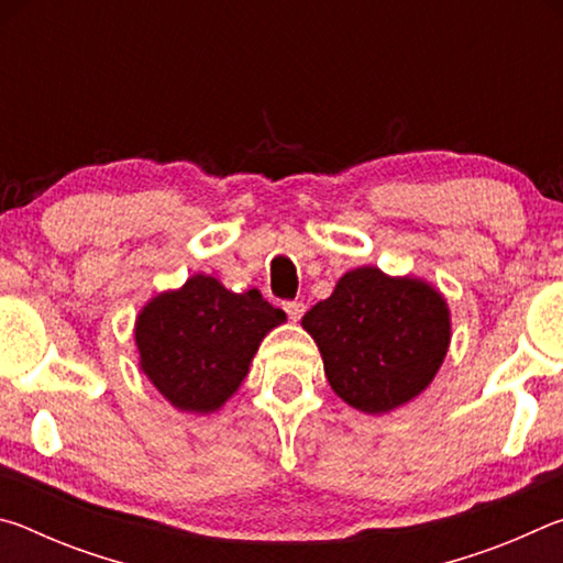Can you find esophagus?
I'll list each match as a JSON object with an SVG mask.
<instances>
[{
	"label": "esophagus",
	"mask_w": 563,
	"mask_h": 563,
	"mask_svg": "<svg viewBox=\"0 0 563 563\" xmlns=\"http://www.w3.org/2000/svg\"><path fill=\"white\" fill-rule=\"evenodd\" d=\"M283 308H285V312H288V318H290L292 322H298V320L302 318V312H305V305H302L300 300H290V302H285Z\"/></svg>",
	"instance_id": "1"
}]
</instances>
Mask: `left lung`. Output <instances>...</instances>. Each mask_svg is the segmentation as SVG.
<instances>
[{"instance_id":"obj_1","label":"left lung","mask_w":563,"mask_h":563,"mask_svg":"<svg viewBox=\"0 0 563 563\" xmlns=\"http://www.w3.org/2000/svg\"><path fill=\"white\" fill-rule=\"evenodd\" d=\"M335 395L365 415H387L432 385L452 342V312L432 283L360 265L305 312Z\"/></svg>"}]
</instances>
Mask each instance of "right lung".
I'll return each instance as SVG.
<instances>
[{
	"label": "right lung",
	"instance_id": "right-lung-1",
	"mask_svg": "<svg viewBox=\"0 0 563 563\" xmlns=\"http://www.w3.org/2000/svg\"><path fill=\"white\" fill-rule=\"evenodd\" d=\"M285 320L258 290L233 292L196 273L139 310V369L178 412L213 415L243 385L265 335Z\"/></svg>",
	"mask_w": 563,
	"mask_h": 563
}]
</instances>
